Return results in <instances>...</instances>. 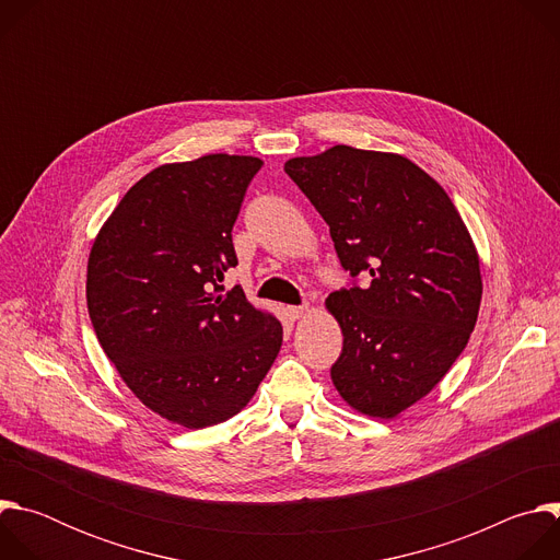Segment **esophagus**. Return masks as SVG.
Here are the masks:
<instances>
[{"label": "esophagus", "instance_id": "obj_1", "mask_svg": "<svg viewBox=\"0 0 560 560\" xmlns=\"http://www.w3.org/2000/svg\"><path fill=\"white\" fill-rule=\"evenodd\" d=\"M285 312H288L290 318H299V316H303L307 312V305H288Z\"/></svg>", "mask_w": 560, "mask_h": 560}]
</instances>
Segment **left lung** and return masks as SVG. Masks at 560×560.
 I'll return each mask as SVG.
<instances>
[{"mask_svg": "<svg viewBox=\"0 0 560 560\" xmlns=\"http://www.w3.org/2000/svg\"><path fill=\"white\" fill-rule=\"evenodd\" d=\"M285 173L330 225L352 277L326 301L343 332L332 383L361 415L392 419L469 341L483 294L471 236L447 192L401 154L335 145L290 159Z\"/></svg>", "mask_w": 560, "mask_h": 560, "instance_id": "obj_1", "label": "left lung"}]
</instances>
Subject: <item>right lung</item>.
Segmentation results:
<instances>
[{
  "mask_svg": "<svg viewBox=\"0 0 560 560\" xmlns=\"http://www.w3.org/2000/svg\"><path fill=\"white\" fill-rule=\"evenodd\" d=\"M261 159L206 154L141 177L100 230L86 299L95 335L139 401L188 430L242 412L283 328L223 275Z\"/></svg>",
  "mask_w": 560,
  "mask_h": 560,
  "instance_id": "add662e5",
  "label": "right lung"
}]
</instances>
